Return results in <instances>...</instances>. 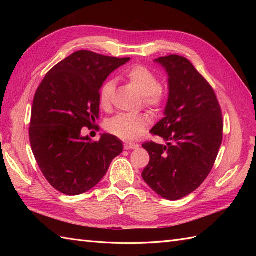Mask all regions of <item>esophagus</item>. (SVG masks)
Returning <instances> with one entry per match:
<instances>
[{
	"instance_id": "esophagus-1",
	"label": "esophagus",
	"mask_w": 256,
	"mask_h": 256,
	"mask_svg": "<svg viewBox=\"0 0 256 256\" xmlns=\"http://www.w3.org/2000/svg\"><path fill=\"white\" fill-rule=\"evenodd\" d=\"M124 148L125 150H136L138 148V145L132 143V142H124Z\"/></svg>"
}]
</instances>
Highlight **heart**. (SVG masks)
<instances>
[{"label": "heart", "mask_w": 256, "mask_h": 256, "mask_svg": "<svg viewBox=\"0 0 256 256\" xmlns=\"http://www.w3.org/2000/svg\"><path fill=\"white\" fill-rule=\"evenodd\" d=\"M123 76L143 96L146 106L154 108H160L162 106L165 100L164 91L160 86L158 77L150 68L143 64H135L125 70ZM113 90L114 82L111 79L106 80L101 86L99 102L103 108L110 106ZM150 123V116L148 113H140L138 116L118 114L106 123V128L120 138L134 140L142 136Z\"/></svg>", "instance_id": "heart-1"}]
</instances>
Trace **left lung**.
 Masks as SVG:
<instances>
[{"label":"left lung","mask_w":256,"mask_h":256,"mask_svg":"<svg viewBox=\"0 0 256 256\" xmlns=\"http://www.w3.org/2000/svg\"><path fill=\"white\" fill-rule=\"evenodd\" d=\"M168 76V99L164 118L150 132L166 144L142 146L150 162L145 182L167 200H178L194 192L209 175L222 143V113L211 86L188 59L178 55L154 60Z\"/></svg>","instance_id":"obj_1"}]
</instances>
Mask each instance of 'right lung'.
<instances>
[{
	"label": "right lung",
	"mask_w": 256,
	"mask_h": 256,
	"mask_svg": "<svg viewBox=\"0 0 256 256\" xmlns=\"http://www.w3.org/2000/svg\"><path fill=\"white\" fill-rule=\"evenodd\" d=\"M130 59L76 52L52 68L38 86L30 118L32 150L42 175L58 192H88L122 153L123 144L114 135L102 134L91 142L81 128L94 126L101 86Z\"/></svg>",
	"instance_id": "obj_1"
}]
</instances>
